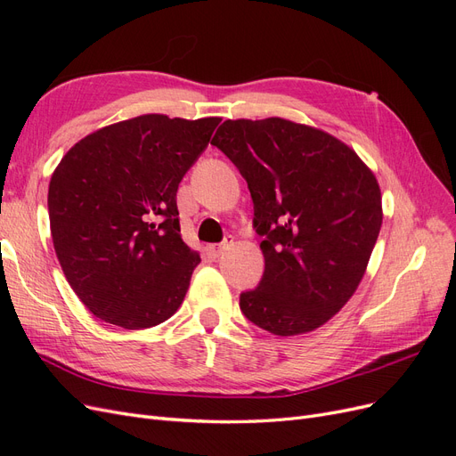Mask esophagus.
I'll use <instances>...</instances> for the list:
<instances>
[{
    "instance_id": "esophagus-1",
    "label": "esophagus",
    "mask_w": 456,
    "mask_h": 456,
    "mask_svg": "<svg viewBox=\"0 0 456 456\" xmlns=\"http://www.w3.org/2000/svg\"><path fill=\"white\" fill-rule=\"evenodd\" d=\"M232 243H233V238L228 236V238H224L223 241H220L218 245H213V247H211V253H213L215 256H220L226 249H230Z\"/></svg>"
}]
</instances>
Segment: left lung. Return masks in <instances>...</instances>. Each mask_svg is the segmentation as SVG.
I'll use <instances>...</instances> for the list:
<instances>
[{
    "mask_svg": "<svg viewBox=\"0 0 456 456\" xmlns=\"http://www.w3.org/2000/svg\"><path fill=\"white\" fill-rule=\"evenodd\" d=\"M213 146L236 165L253 200L265 273L240 308L291 337L330 320L360 285L382 224L375 175L354 150L281 118L226 119Z\"/></svg>",
    "mask_w": 456,
    "mask_h": 456,
    "instance_id": "1",
    "label": "left lung"
}]
</instances>
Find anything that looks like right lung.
<instances>
[{"label":"right lung","instance_id":"right-lung-1","mask_svg":"<svg viewBox=\"0 0 456 456\" xmlns=\"http://www.w3.org/2000/svg\"><path fill=\"white\" fill-rule=\"evenodd\" d=\"M220 118L139 116L81 139L54 169L49 220L68 283L99 320L163 323L201 258L181 238L176 190Z\"/></svg>","mask_w":456,"mask_h":456}]
</instances>
